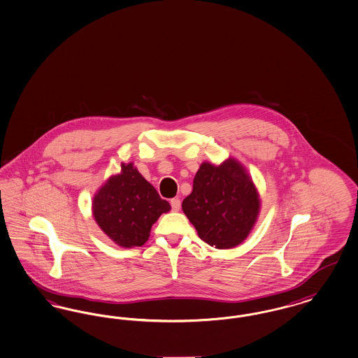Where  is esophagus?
I'll use <instances>...</instances> for the list:
<instances>
[{
	"instance_id": "34e87169",
	"label": "esophagus",
	"mask_w": 358,
	"mask_h": 358,
	"mask_svg": "<svg viewBox=\"0 0 358 358\" xmlns=\"http://www.w3.org/2000/svg\"><path fill=\"white\" fill-rule=\"evenodd\" d=\"M171 205H172L173 212H178L181 209V200L180 199H173L171 201Z\"/></svg>"
}]
</instances>
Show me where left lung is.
<instances>
[{
    "label": "left lung",
    "mask_w": 358,
    "mask_h": 358,
    "mask_svg": "<svg viewBox=\"0 0 358 358\" xmlns=\"http://www.w3.org/2000/svg\"><path fill=\"white\" fill-rule=\"evenodd\" d=\"M261 200L245 166L229 157L220 165L202 162L182 210L202 241L215 249L243 243L257 222Z\"/></svg>",
    "instance_id": "obj_1"
}]
</instances>
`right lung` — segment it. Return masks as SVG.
Segmentation results:
<instances>
[{
  "label": "right lung",
  "instance_id": "1",
  "mask_svg": "<svg viewBox=\"0 0 358 358\" xmlns=\"http://www.w3.org/2000/svg\"><path fill=\"white\" fill-rule=\"evenodd\" d=\"M171 209L133 162L121 164V172L110 176L92 201L97 225L121 248L143 246L159 215Z\"/></svg>",
  "mask_w": 358,
  "mask_h": 358
}]
</instances>
